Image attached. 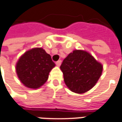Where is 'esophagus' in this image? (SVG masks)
<instances>
[{"mask_svg":"<svg viewBox=\"0 0 122 122\" xmlns=\"http://www.w3.org/2000/svg\"><path fill=\"white\" fill-rule=\"evenodd\" d=\"M61 60H59V61H57V62H56V65H57V66H58V67H59V66L61 65Z\"/></svg>","mask_w":122,"mask_h":122,"instance_id":"34e87169","label":"esophagus"}]
</instances>
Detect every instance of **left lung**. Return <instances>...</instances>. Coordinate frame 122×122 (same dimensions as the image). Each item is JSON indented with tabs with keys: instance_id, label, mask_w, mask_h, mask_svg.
Wrapping results in <instances>:
<instances>
[{
	"instance_id": "left-lung-1",
	"label": "left lung",
	"mask_w": 122,
	"mask_h": 122,
	"mask_svg": "<svg viewBox=\"0 0 122 122\" xmlns=\"http://www.w3.org/2000/svg\"><path fill=\"white\" fill-rule=\"evenodd\" d=\"M65 83L70 91L83 94L95 86L102 73L103 65L90 53L76 49L61 64Z\"/></svg>"
}]
</instances>
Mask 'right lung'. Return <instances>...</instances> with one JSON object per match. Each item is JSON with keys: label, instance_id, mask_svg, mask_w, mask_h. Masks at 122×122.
<instances>
[{"label": "right lung", "instance_id": "right-lung-1", "mask_svg": "<svg viewBox=\"0 0 122 122\" xmlns=\"http://www.w3.org/2000/svg\"><path fill=\"white\" fill-rule=\"evenodd\" d=\"M55 66L51 55L43 48L34 47L21 55L16 64V72L25 87L37 89L46 83Z\"/></svg>", "mask_w": 122, "mask_h": 122}]
</instances>
